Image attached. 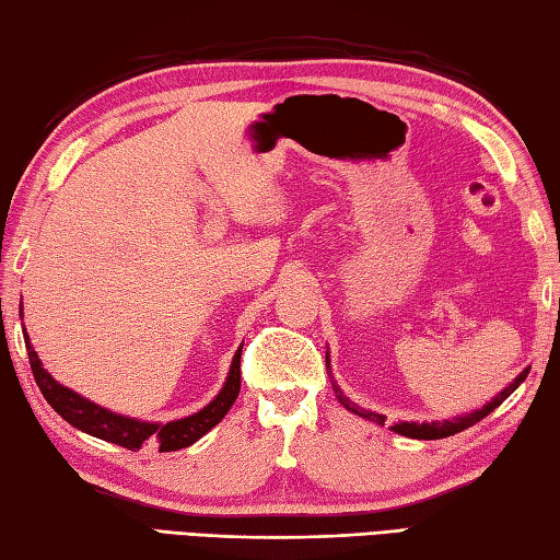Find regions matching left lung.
<instances>
[{
  "label": "left lung",
  "mask_w": 560,
  "mask_h": 560,
  "mask_svg": "<svg viewBox=\"0 0 560 560\" xmlns=\"http://www.w3.org/2000/svg\"><path fill=\"white\" fill-rule=\"evenodd\" d=\"M327 366H330V357H327ZM527 374H529V369H524L522 374H520L517 378H514L505 390H500L495 398H492L490 402L483 405V408L468 412V415H462V418L442 420V422H398V424H393L390 430L402 434V436H410V440H444V436H452V434H456V432H464V430H468V427H474L476 422L488 418V415H490L492 410H495L498 405H502V400H508V398L512 396V393L520 388V383H522L524 378H527ZM335 393H337V400L342 402L349 412H354V415H359V418L371 420V422H376V424L386 422V418H383V415L359 408V405L349 400V398L345 396V393L339 390L337 386H335Z\"/></svg>",
  "instance_id": "8db88e82"
}]
</instances>
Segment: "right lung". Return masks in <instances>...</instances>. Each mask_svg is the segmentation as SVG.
I'll return each mask as SVG.
<instances>
[{
    "mask_svg": "<svg viewBox=\"0 0 560 560\" xmlns=\"http://www.w3.org/2000/svg\"><path fill=\"white\" fill-rule=\"evenodd\" d=\"M24 339H26L33 378H36L43 398L50 402V408L58 412L62 420H68L72 427H77V430L92 434L96 440L126 446L130 452H138L142 444H155L160 446V452H177V448L191 446L225 418L240 393V357H243V347H240L233 357L225 386L211 402L206 405L203 410L189 415V418L172 420L167 424L124 418V415L98 408L96 402L82 398L80 393L60 386V383L55 381L46 369H43L38 354L33 352V345L28 342L26 332H24Z\"/></svg>",
    "mask_w": 560,
    "mask_h": 560,
    "instance_id": "add662e5",
    "label": "right lung"
}]
</instances>
